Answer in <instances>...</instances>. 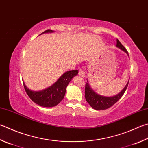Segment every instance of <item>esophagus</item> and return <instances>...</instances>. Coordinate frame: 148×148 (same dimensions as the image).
<instances>
[{
	"mask_svg": "<svg viewBox=\"0 0 148 148\" xmlns=\"http://www.w3.org/2000/svg\"><path fill=\"white\" fill-rule=\"evenodd\" d=\"M79 75L82 77H85V72L84 71H83L82 69L79 70Z\"/></svg>",
	"mask_w": 148,
	"mask_h": 148,
	"instance_id": "obj_1",
	"label": "esophagus"
}]
</instances>
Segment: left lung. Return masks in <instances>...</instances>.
<instances>
[{"label":"left lung","mask_w":148,"mask_h":148,"mask_svg":"<svg viewBox=\"0 0 148 148\" xmlns=\"http://www.w3.org/2000/svg\"><path fill=\"white\" fill-rule=\"evenodd\" d=\"M117 48H120L123 52H125L128 55V52L127 50L125 49V47L121 44V42L119 41V39H116V46ZM129 56V55H128ZM87 82L85 84V96L86 101L88 102V103L94 109L96 110H105L109 108L111 106L116 103L119 101L121 97L124 94L125 90L127 89L128 86L129 79L127 84L125 86V87L123 88L122 90L119 92L118 95L113 96H101L99 94L96 93L88 83V79H87Z\"/></svg>","instance_id":"obj_1"}]
</instances>
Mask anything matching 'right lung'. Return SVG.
I'll use <instances>...</instances> for the list:
<instances>
[{"instance_id": "add662e5", "label": "right lung", "mask_w": 148, "mask_h": 148, "mask_svg": "<svg viewBox=\"0 0 148 148\" xmlns=\"http://www.w3.org/2000/svg\"><path fill=\"white\" fill-rule=\"evenodd\" d=\"M54 31L48 29L42 34L52 33ZM78 74V71L73 70L65 72L52 85L45 89L39 91L32 90L26 87L25 82L23 85L26 93L31 100L36 104L45 107H52L57 106L65 96L66 87L72 77Z\"/></svg>"}]
</instances>
